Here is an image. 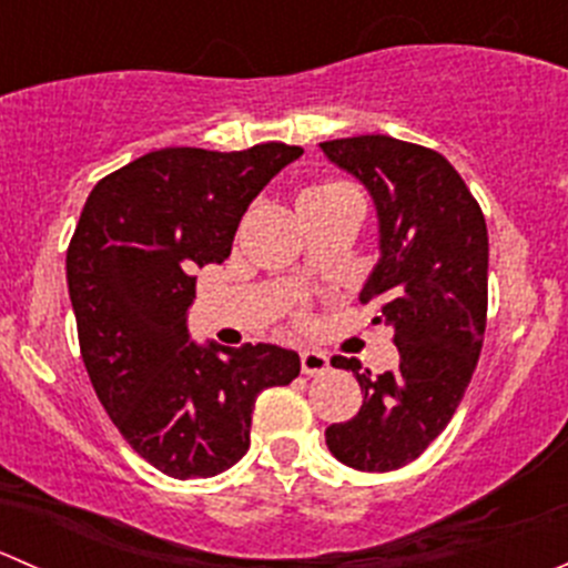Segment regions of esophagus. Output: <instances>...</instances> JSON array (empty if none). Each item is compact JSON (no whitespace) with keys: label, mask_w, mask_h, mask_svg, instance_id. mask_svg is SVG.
Masks as SVG:
<instances>
[{"label":"esophagus","mask_w":568,"mask_h":568,"mask_svg":"<svg viewBox=\"0 0 568 568\" xmlns=\"http://www.w3.org/2000/svg\"><path fill=\"white\" fill-rule=\"evenodd\" d=\"M302 359V374L307 376H321L329 371V357H326L324 352H316V348H305V352L300 354Z\"/></svg>","instance_id":"34e87169"}]
</instances>
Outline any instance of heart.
<instances>
[{
	"instance_id": "heart-1",
	"label": "heart",
	"mask_w": 568,
	"mask_h": 568,
	"mask_svg": "<svg viewBox=\"0 0 568 568\" xmlns=\"http://www.w3.org/2000/svg\"><path fill=\"white\" fill-rule=\"evenodd\" d=\"M343 186H346V183H341V181H318V183H313V186H307L305 192L300 194V200L321 197V194H329V192H335V189H343Z\"/></svg>"
}]
</instances>
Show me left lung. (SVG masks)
I'll list each match as a JSON object with an SVG mask.
<instances>
[{
	"label": "left lung",
	"mask_w": 568,
	"mask_h": 568,
	"mask_svg": "<svg viewBox=\"0 0 568 568\" xmlns=\"http://www.w3.org/2000/svg\"><path fill=\"white\" fill-rule=\"evenodd\" d=\"M329 162L365 183L379 216L382 257L359 302L390 324L398 368L357 376L363 406L326 428V448L363 473L415 462L443 434L473 379L486 329L489 236L478 200L443 153L387 134L321 142Z\"/></svg>",
	"instance_id": "1"
}]
</instances>
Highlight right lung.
<instances>
[{"instance_id": "add662e5", "label": "right lung", "mask_w": 568, "mask_h": 568, "mask_svg": "<svg viewBox=\"0 0 568 568\" xmlns=\"http://www.w3.org/2000/svg\"><path fill=\"white\" fill-rule=\"evenodd\" d=\"M300 145L162 148L95 183L68 244V294L93 390L125 443L170 478H211L250 448L255 398L300 376L272 343L189 341L194 268L222 263L244 211Z\"/></svg>"}]
</instances>
